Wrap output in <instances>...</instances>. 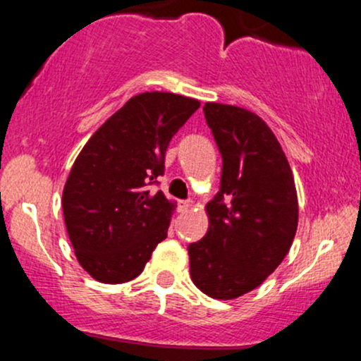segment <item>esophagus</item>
<instances>
[{
    "label": "esophagus",
    "instance_id": "esophagus-1",
    "mask_svg": "<svg viewBox=\"0 0 361 361\" xmlns=\"http://www.w3.org/2000/svg\"><path fill=\"white\" fill-rule=\"evenodd\" d=\"M180 207H181V210H185V212H188V210L193 207V202H192V200H185V202H181Z\"/></svg>",
    "mask_w": 361,
    "mask_h": 361
}]
</instances>
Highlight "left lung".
Returning <instances> with one entry per match:
<instances>
[{
	"label": "left lung",
	"mask_w": 361,
	"mask_h": 361,
	"mask_svg": "<svg viewBox=\"0 0 361 361\" xmlns=\"http://www.w3.org/2000/svg\"><path fill=\"white\" fill-rule=\"evenodd\" d=\"M222 156L221 188L207 204L209 231L188 246L193 283L231 300L259 287L295 238L299 205L290 164L271 128L252 111L205 103Z\"/></svg>",
	"instance_id": "left-lung-1"
}]
</instances>
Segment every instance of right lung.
I'll use <instances>...</instances> for the list:
<instances>
[{"label": "right lung", "mask_w": 361, "mask_h": 361, "mask_svg": "<svg viewBox=\"0 0 361 361\" xmlns=\"http://www.w3.org/2000/svg\"><path fill=\"white\" fill-rule=\"evenodd\" d=\"M198 106V100L163 91L135 94L74 161L62 212L76 258L94 280H134L166 239L175 205L149 186L164 175L169 140Z\"/></svg>", "instance_id": "obj_1"}]
</instances>
